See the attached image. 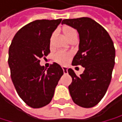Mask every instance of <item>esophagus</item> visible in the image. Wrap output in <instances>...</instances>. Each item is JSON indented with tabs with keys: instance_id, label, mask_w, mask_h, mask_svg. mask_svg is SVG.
I'll return each mask as SVG.
<instances>
[{
	"instance_id": "34e87169",
	"label": "esophagus",
	"mask_w": 122,
	"mask_h": 122,
	"mask_svg": "<svg viewBox=\"0 0 122 122\" xmlns=\"http://www.w3.org/2000/svg\"><path fill=\"white\" fill-rule=\"evenodd\" d=\"M62 69H63V71H64V73H65V74L68 73V69L66 67H62Z\"/></svg>"
}]
</instances>
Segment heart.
<instances>
[{"instance_id":"obj_1","label":"heart","mask_w":122,"mask_h":122,"mask_svg":"<svg viewBox=\"0 0 122 122\" xmlns=\"http://www.w3.org/2000/svg\"><path fill=\"white\" fill-rule=\"evenodd\" d=\"M62 32L64 34V36L66 37V39L68 40H71L72 37L74 36H77V33L76 31L73 28L70 27L68 25H65L62 27ZM71 57V54L70 53H67V52H57V53L55 54L54 56V60L56 61L57 63H59L60 65H66L69 59Z\"/></svg>"}]
</instances>
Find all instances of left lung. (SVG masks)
Instances as JSON below:
<instances>
[{"label":"left lung","instance_id":"obj_1","mask_svg":"<svg viewBox=\"0 0 122 122\" xmlns=\"http://www.w3.org/2000/svg\"><path fill=\"white\" fill-rule=\"evenodd\" d=\"M61 23L79 32V51L71 65L85 68L79 76L71 68L68 70L72 78L69 93L75 104L93 107L104 97L110 85L115 59L114 43L105 29L90 18L64 19Z\"/></svg>","mask_w":122,"mask_h":122}]
</instances>
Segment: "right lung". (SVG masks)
Wrapping results in <instances>:
<instances>
[{"label":"right lung","instance_id":"right-lung-1","mask_svg":"<svg viewBox=\"0 0 122 122\" xmlns=\"http://www.w3.org/2000/svg\"><path fill=\"white\" fill-rule=\"evenodd\" d=\"M61 19L36 20L17 32L8 51L11 77L18 96L32 108L47 105L64 74L54 63L46 69L40 59L50 53L51 37Z\"/></svg>","mask_w":122,"mask_h":122}]
</instances>
